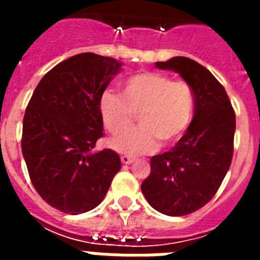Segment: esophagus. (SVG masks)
Instances as JSON below:
<instances>
[{
    "label": "esophagus",
    "mask_w": 260,
    "mask_h": 260,
    "mask_svg": "<svg viewBox=\"0 0 260 260\" xmlns=\"http://www.w3.org/2000/svg\"><path fill=\"white\" fill-rule=\"evenodd\" d=\"M134 160L135 158L134 156H131V155H122L121 156V162L124 163V165H131Z\"/></svg>",
    "instance_id": "34e87169"
}]
</instances>
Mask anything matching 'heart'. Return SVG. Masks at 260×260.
Here are the masks:
<instances>
[{
  "instance_id": "1",
  "label": "heart",
  "mask_w": 260,
  "mask_h": 260,
  "mask_svg": "<svg viewBox=\"0 0 260 260\" xmlns=\"http://www.w3.org/2000/svg\"><path fill=\"white\" fill-rule=\"evenodd\" d=\"M194 112L193 89L183 79L156 71H143L122 82L121 95L105 91L100 98L102 122L112 135H120L141 121L138 130L112 139L109 146L122 154H146L159 142L170 146L190 125Z\"/></svg>"
}]
</instances>
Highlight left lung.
<instances>
[{
    "label": "left lung",
    "mask_w": 260,
    "mask_h": 260,
    "mask_svg": "<svg viewBox=\"0 0 260 260\" xmlns=\"http://www.w3.org/2000/svg\"><path fill=\"white\" fill-rule=\"evenodd\" d=\"M156 67L175 71L191 86L194 116L170 151L151 158L142 191L160 213L185 216L213 198L230 170L236 117L225 89L206 67L185 56L156 62Z\"/></svg>",
    "instance_id": "obj_1"
}]
</instances>
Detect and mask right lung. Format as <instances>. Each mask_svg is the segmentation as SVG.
<instances>
[{
	"label": "right lung",
	"mask_w": 260,
	"mask_h": 260,
	"mask_svg": "<svg viewBox=\"0 0 260 260\" xmlns=\"http://www.w3.org/2000/svg\"><path fill=\"white\" fill-rule=\"evenodd\" d=\"M121 63L85 52L51 69L24 114L21 150L30 182L44 201L67 214L104 200L121 169L117 152H94L104 136L100 98Z\"/></svg>",
	"instance_id": "right-lung-1"
}]
</instances>
